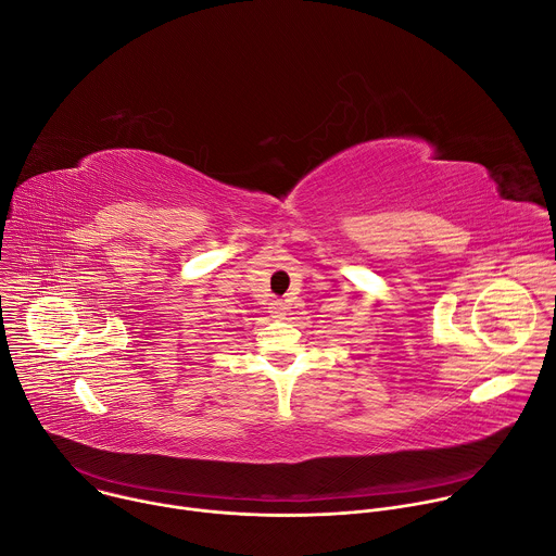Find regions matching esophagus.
I'll return each mask as SVG.
<instances>
[{
    "instance_id": "1",
    "label": "esophagus",
    "mask_w": 556,
    "mask_h": 556,
    "mask_svg": "<svg viewBox=\"0 0 556 556\" xmlns=\"http://www.w3.org/2000/svg\"><path fill=\"white\" fill-rule=\"evenodd\" d=\"M270 314L275 316V319H281V316L286 314V305H283V301H273V303H270Z\"/></svg>"
}]
</instances>
